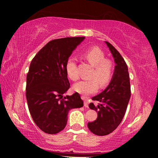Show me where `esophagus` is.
<instances>
[{
  "label": "esophagus",
  "mask_w": 158,
  "mask_h": 158,
  "mask_svg": "<svg viewBox=\"0 0 158 158\" xmlns=\"http://www.w3.org/2000/svg\"><path fill=\"white\" fill-rule=\"evenodd\" d=\"M82 99H84V106L85 107H88L89 106V103H88V101L86 99H85L84 97H82Z\"/></svg>",
  "instance_id": "esophagus-1"
}]
</instances>
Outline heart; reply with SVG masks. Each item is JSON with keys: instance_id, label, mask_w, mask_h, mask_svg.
<instances>
[{"instance_id": "1", "label": "heart", "mask_w": 158, "mask_h": 158, "mask_svg": "<svg viewBox=\"0 0 158 158\" xmlns=\"http://www.w3.org/2000/svg\"><path fill=\"white\" fill-rule=\"evenodd\" d=\"M84 57L93 69L89 80H83L74 85L75 91L84 95L93 94L98 89V83L102 86L108 84L113 76L114 65L111 61L105 58V55L100 49L93 47L84 52ZM66 72L68 77L73 81L79 79L77 68L74 58H69L66 63Z\"/></svg>"}]
</instances>
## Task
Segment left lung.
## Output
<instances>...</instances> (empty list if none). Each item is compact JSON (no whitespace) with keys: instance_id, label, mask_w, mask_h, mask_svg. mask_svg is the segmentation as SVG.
Listing matches in <instances>:
<instances>
[{"instance_id":"left-lung-1","label":"left lung","mask_w":158,"mask_h":158,"mask_svg":"<svg viewBox=\"0 0 158 158\" xmlns=\"http://www.w3.org/2000/svg\"><path fill=\"white\" fill-rule=\"evenodd\" d=\"M105 42L116 65L113 78L107 88L92 98L93 100L100 103L97 106L93 103L89 105L90 109L98 111V118L95 121L88 123V127L90 132L98 136L107 135L116 129L125 116L131 95L127 64L116 48L109 42Z\"/></svg>"}]
</instances>
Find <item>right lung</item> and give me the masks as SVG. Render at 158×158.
<instances>
[{
	"instance_id": "obj_1",
	"label": "right lung",
	"mask_w": 158,
	"mask_h": 158,
	"mask_svg": "<svg viewBox=\"0 0 158 158\" xmlns=\"http://www.w3.org/2000/svg\"><path fill=\"white\" fill-rule=\"evenodd\" d=\"M84 37L50 41L32 60L26 77V96L35 123L44 132L57 134L66 126L68 111L84 102L78 93L63 98L69 88L66 63Z\"/></svg>"
}]
</instances>
